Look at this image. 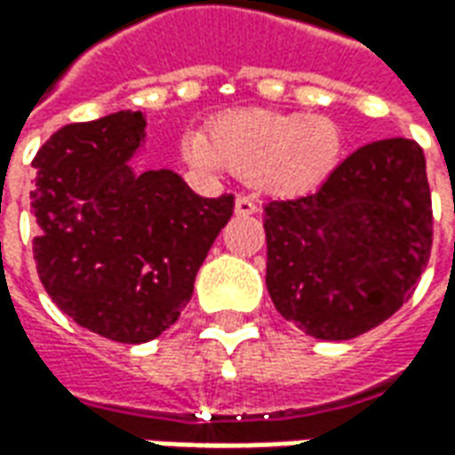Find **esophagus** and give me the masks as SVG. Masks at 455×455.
Instances as JSON below:
<instances>
[{"instance_id":"34e87169","label":"esophagus","mask_w":455,"mask_h":455,"mask_svg":"<svg viewBox=\"0 0 455 455\" xmlns=\"http://www.w3.org/2000/svg\"><path fill=\"white\" fill-rule=\"evenodd\" d=\"M234 212H236L238 217H251V214H256V204H253V199L236 197V202H234Z\"/></svg>"}]
</instances>
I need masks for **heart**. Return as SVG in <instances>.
<instances>
[{
	"instance_id": "b5f03b06",
	"label": "heart",
	"mask_w": 455,
	"mask_h": 455,
	"mask_svg": "<svg viewBox=\"0 0 455 455\" xmlns=\"http://www.w3.org/2000/svg\"><path fill=\"white\" fill-rule=\"evenodd\" d=\"M343 129L324 114L236 109L209 136L188 131L182 156L204 175L236 172L267 197H299L324 182L343 158Z\"/></svg>"
}]
</instances>
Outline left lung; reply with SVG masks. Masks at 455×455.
<instances>
[{"mask_svg": "<svg viewBox=\"0 0 455 455\" xmlns=\"http://www.w3.org/2000/svg\"><path fill=\"white\" fill-rule=\"evenodd\" d=\"M266 285L287 322L348 341L390 319L429 263L427 160L410 139L353 150L322 188L263 209Z\"/></svg>", "mask_w": 455, "mask_h": 455, "instance_id": "8db88e82", "label": "left lung"}]
</instances>
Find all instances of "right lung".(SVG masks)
Here are the masks:
<instances>
[{
  "label": "right lung",
  "instance_id": "right-lung-1",
  "mask_svg": "<svg viewBox=\"0 0 455 455\" xmlns=\"http://www.w3.org/2000/svg\"><path fill=\"white\" fill-rule=\"evenodd\" d=\"M146 114H109L55 131L36 153L34 258L65 315L119 343L178 322L234 197L195 195L172 170H133Z\"/></svg>",
  "mask_w": 455,
  "mask_h": 455
}]
</instances>
